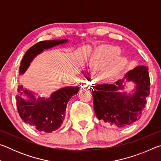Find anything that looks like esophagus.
<instances>
[{
	"label": "esophagus",
	"mask_w": 161,
	"mask_h": 161,
	"mask_svg": "<svg viewBox=\"0 0 161 161\" xmlns=\"http://www.w3.org/2000/svg\"><path fill=\"white\" fill-rule=\"evenodd\" d=\"M82 87L84 89H91L92 88V84L88 81H84L82 84Z\"/></svg>",
	"instance_id": "obj_1"
}]
</instances>
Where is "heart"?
<instances>
[{
	"label": "heart",
	"mask_w": 161,
	"mask_h": 161,
	"mask_svg": "<svg viewBox=\"0 0 161 161\" xmlns=\"http://www.w3.org/2000/svg\"><path fill=\"white\" fill-rule=\"evenodd\" d=\"M120 49L115 46L105 45L97 50L90 59V65L97 69H100L108 64L103 71V77L112 79L117 77L124 69L127 59L124 57L119 56Z\"/></svg>",
	"instance_id": "heart-1"
}]
</instances>
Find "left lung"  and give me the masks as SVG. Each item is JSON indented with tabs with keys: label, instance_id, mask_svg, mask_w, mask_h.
Instances as JSON below:
<instances>
[{
	"label": "left lung",
	"instance_id": "obj_1",
	"mask_svg": "<svg viewBox=\"0 0 161 161\" xmlns=\"http://www.w3.org/2000/svg\"><path fill=\"white\" fill-rule=\"evenodd\" d=\"M124 78L136 84L132 95L122 94L123 80L116 84H97L92 89L94 111L97 119L119 128L126 126L140 119L150 94L148 67L138 66L130 70Z\"/></svg>",
	"mask_w": 161,
	"mask_h": 161
}]
</instances>
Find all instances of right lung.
Wrapping results in <instances>:
<instances>
[{"label": "right lung", "mask_w": 161, "mask_h": 161, "mask_svg": "<svg viewBox=\"0 0 161 161\" xmlns=\"http://www.w3.org/2000/svg\"><path fill=\"white\" fill-rule=\"evenodd\" d=\"M67 42V40H45L32 46L26 51L22 59L19 73L23 74L35 57L44 50ZM79 89V86L64 87L52 94L49 99L38 98L36 100L31 92L24 89L23 86H18L19 94L15 99L19 115L25 123L35 127L39 131L53 132L62 126L67 102L72 96L77 94ZM23 93L29 96L30 100L26 101L21 97Z\"/></svg>", "instance_id": "right-lung-1"}]
</instances>
